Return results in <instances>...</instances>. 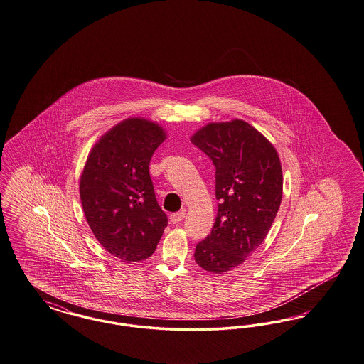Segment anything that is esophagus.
Listing matches in <instances>:
<instances>
[{
  "label": "esophagus",
  "mask_w": 364,
  "mask_h": 364,
  "mask_svg": "<svg viewBox=\"0 0 364 364\" xmlns=\"http://www.w3.org/2000/svg\"><path fill=\"white\" fill-rule=\"evenodd\" d=\"M184 216H186V213L181 211V213H172L169 219H171V222H172L173 225H178V223L184 219Z\"/></svg>",
  "instance_id": "34e87169"
}]
</instances>
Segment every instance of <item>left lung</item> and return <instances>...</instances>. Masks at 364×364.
<instances>
[{
    "label": "left lung",
    "mask_w": 364,
    "mask_h": 364,
    "mask_svg": "<svg viewBox=\"0 0 364 364\" xmlns=\"http://www.w3.org/2000/svg\"><path fill=\"white\" fill-rule=\"evenodd\" d=\"M191 141L213 160L219 200L213 231L196 245L195 261L208 273L225 274L266 238L282 200V166L274 145L238 118L210 122Z\"/></svg>",
    "instance_id": "1"
}]
</instances>
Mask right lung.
<instances>
[{
    "mask_svg": "<svg viewBox=\"0 0 364 364\" xmlns=\"http://www.w3.org/2000/svg\"><path fill=\"white\" fill-rule=\"evenodd\" d=\"M165 139L166 130L159 122L126 118L95 142L79 178L94 237L126 264L149 258L168 225L149 175L151 156Z\"/></svg>",
    "mask_w": 364,
    "mask_h": 364,
    "instance_id": "add662e5",
    "label": "right lung"
}]
</instances>
